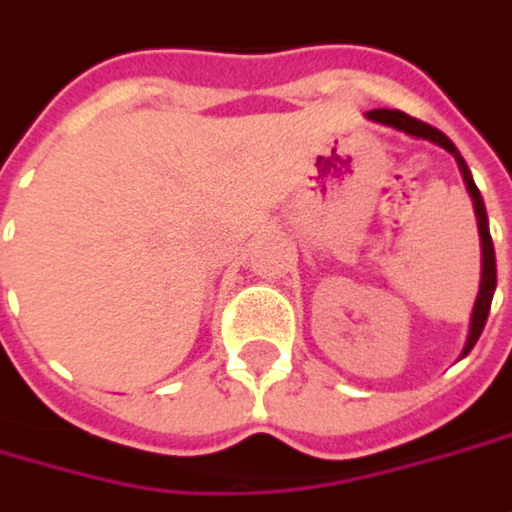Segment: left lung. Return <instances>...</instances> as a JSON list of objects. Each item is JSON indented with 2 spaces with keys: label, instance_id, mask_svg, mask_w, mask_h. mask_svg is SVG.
<instances>
[{
  "label": "left lung",
  "instance_id": "8db88e82",
  "mask_svg": "<svg viewBox=\"0 0 512 512\" xmlns=\"http://www.w3.org/2000/svg\"><path fill=\"white\" fill-rule=\"evenodd\" d=\"M368 118L376 121V124H385V127H394L400 133H408L414 138H426V141H435L437 147H443L446 153L455 156V162L461 167L466 182V191L472 196V205H475V217H478V234H481V286H478V298H475V307H472V321H469V336H466L464 353L466 356L472 345L478 342L484 324H487V316H490V304H493V292H496V249H493V237H490V223H487V208H484V199H481V191L475 188L472 182V173L466 167L464 156L458 153V147L443 136L440 130H435L432 124H423L417 118H411L400 109H371Z\"/></svg>",
  "mask_w": 512,
  "mask_h": 512
}]
</instances>
